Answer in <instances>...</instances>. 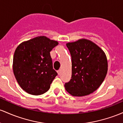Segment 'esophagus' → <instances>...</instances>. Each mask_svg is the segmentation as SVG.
<instances>
[{
  "instance_id": "1",
  "label": "esophagus",
  "mask_w": 123,
  "mask_h": 123,
  "mask_svg": "<svg viewBox=\"0 0 123 123\" xmlns=\"http://www.w3.org/2000/svg\"><path fill=\"white\" fill-rule=\"evenodd\" d=\"M57 73H58V74H59V75H60V73H61V70H60H60H58V71H57Z\"/></svg>"
}]
</instances>
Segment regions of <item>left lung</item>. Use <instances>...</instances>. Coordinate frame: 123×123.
<instances>
[{"label":"left lung","instance_id":"8db88e82","mask_svg":"<svg viewBox=\"0 0 123 123\" xmlns=\"http://www.w3.org/2000/svg\"><path fill=\"white\" fill-rule=\"evenodd\" d=\"M71 56L72 74L64 85L70 94L84 96L100 86L107 72V60L103 50L92 41L81 39L66 44Z\"/></svg>","mask_w":123,"mask_h":123}]
</instances>
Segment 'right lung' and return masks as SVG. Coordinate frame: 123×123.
I'll return each mask as SVG.
<instances>
[{
  "label": "right lung",
  "instance_id": "1",
  "mask_svg": "<svg viewBox=\"0 0 123 123\" xmlns=\"http://www.w3.org/2000/svg\"><path fill=\"white\" fill-rule=\"evenodd\" d=\"M57 41L45 36L20 43L15 50L13 69L21 88L27 93L39 95L48 91L57 75L53 68L50 52Z\"/></svg>",
  "mask_w": 123,
  "mask_h": 123
}]
</instances>
